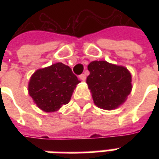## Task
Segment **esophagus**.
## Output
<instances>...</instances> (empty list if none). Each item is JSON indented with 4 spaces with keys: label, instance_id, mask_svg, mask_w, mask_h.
Here are the masks:
<instances>
[{
    "label": "esophagus",
    "instance_id": "34e87169",
    "mask_svg": "<svg viewBox=\"0 0 159 159\" xmlns=\"http://www.w3.org/2000/svg\"><path fill=\"white\" fill-rule=\"evenodd\" d=\"M80 80H82V81H85L86 80V76L84 75V74H82V75H80L79 76Z\"/></svg>",
    "mask_w": 159,
    "mask_h": 159
}]
</instances>
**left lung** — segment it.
Returning a JSON list of instances; mask_svg holds the SVG:
<instances>
[{
  "instance_id": "1",
  "label": "left lung",
  "mask_w": 159,
  "mask_h": 159,
  "mask_svg": "<svg viewBox=\"0 0 159 159\" xmlns=\"http://www.w3.org/2000/svg\"><path fill=\"white\" fill-rule=\"evenodd\" d=\"M87 84L93 103L104 110H114L127 100L132 90V76L126 67L105 60H94L88 66Z\"/></svg>"
}]
</instances>
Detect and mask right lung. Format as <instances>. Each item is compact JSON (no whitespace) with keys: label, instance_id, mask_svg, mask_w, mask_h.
<instances>
[{"label":"right lung","instance_id":"1","mask_svg":"<svg viewBox=\"0 0 159 159\" xmlns=\"http://www.w3.org/2000/svg\"><path fill=\"white\" fill-rule=\"evenodd\" d=\"M79 83L69 66L59 62L33 73L28 91L37 107L45 112H53L69 103Z\"/></svg>","mask_w":159,"mask_h":159}]
</instances>
